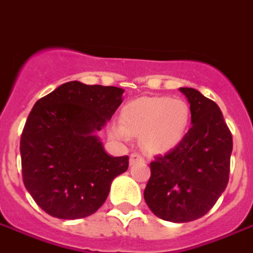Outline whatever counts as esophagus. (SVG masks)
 I'll return each instance as SVG.
<instances>
[{
	"label": "esophagus",
	"mask_w": 253,
	"mask_h": 253,
	"mask_svg": "<svg viewBox=\"0 0 253 253\" xmlns=\"http://www.w3.org/2000/svg\"><path fill=\"white\" fill-rule=\"evenodd\" d=\"M145 158H143V155L138 154V153H134V154L130 155V165L138 164V162H143Z\"/></svg>",
	"instance_id": "1"
}]
</instances>
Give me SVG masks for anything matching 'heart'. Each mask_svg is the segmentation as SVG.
Returning <instances> with one entry per match:
<instances>
[{
	"label": "heart",
	"instance_id": "1",
	"mask_svg": "<svg viewBox=\"0 0 253 253\" xmlns=\"http://www.w3.org/2000/svg\"><path fill=\"white\" fill-rule=\"evenodd\" d=\"M190 121V108L182 99L142 96L122 110V123H114L111 134L126 141L141 135L142 145L151 153H165L184 139Z\"/></svg>",
	"mask_w": 253,
	"mask_h": 253
}]
</instances>
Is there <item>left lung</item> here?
Instances as JSON below:
<instances>
[{
	"mask_svg": "<svg viewBox=\"0 0 253 253\" xmlns=\"http://www.w3.org/2000/svg\"><path fill=\"white\" fill-rule=\"evenodd\" d=\"M190 104L192 127L184 139L150 164L145 201L155 216L188 222L207 214L229 179L232 134L216 103L181 87Z\"/></svg>",
	"mask_w": 253,
	"mask_h": 253,
	"instance_id": "8db88e82",
	"label": "left lung"
}]
</instances>
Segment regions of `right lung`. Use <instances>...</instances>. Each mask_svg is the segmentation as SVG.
I'll use <instances>...</instances> for the list:
<instances>
[{
    "label": "right lung",
    "mask_w": 253,
    "mask_h": 253,
    "mask_svg": "<svg viewBox=\"0 0 253 253\" xmlns=\"http://www.w3.org/2000/svg\"><path fill=\"white\" fill-rule=\"evenodd\" d=\"M125 89L68 82L37 100L20 142L24 185L39 207L63 220L92 214L107 200L128 157H112L98 132Z\"/></svg>",
    "instance_id": "add662e5"
}]
</instances>
